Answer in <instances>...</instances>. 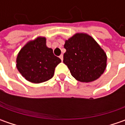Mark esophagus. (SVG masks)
<instances>
[{
	"instance_id": "obj_1",
	"label": "esophagus",
	"mask_w": 125,
	"mask_h": 125,
	"mask_svg": "<svg viewBox=\"0 0 125 125\" xmlns=\"http://www.w3.org/2000/svg\"><path fill=\"white\" fill-rule=\"evenodd\" d=\"M60 59H61V60H62V61H63V55L62 54L60 55Z\"/></svg>"
}]
</instances>
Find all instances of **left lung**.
<instances>
[{"mask_svg": "<svg viewBox=\"0 0 125 125\" xmlns=\"http://www.w3.org/2000/svg\"><path fill=\"white\" fill-rule=\"evenodd\" d=\"M63 63L72 76L82 82L96 80L106 67V55L92 37L77 33L65 41Z\"/></svg>", "mask_w": 125, "mask_h": 125, "instance_id": "left-lung-1", "label": "left lung"}]
</instances>
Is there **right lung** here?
<instances>
[{
	"instance_id": "add662e5",
	"label": "right lung",
	"mask_w": 125,
	"mask_h": 125,
	"mask_svg": "<svg viewBox=\"0 0 125 125\" xmlns=\"http://www.w3.org/2000/svg\"><path fill=\"white\" fill-rule=\"evenodd\" d=\"M45 37H38L23 47L17 58V68L22 76L33 83H41L52 78L61 60L46 46Z\"/></svg>"
}]
</instances>
